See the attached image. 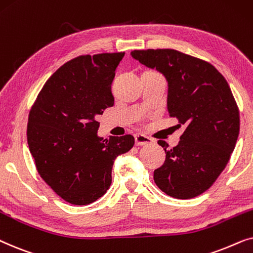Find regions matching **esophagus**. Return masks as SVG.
I'll return each mask as SVG.
<instances>
[{"instance_id":"esophagus-1","label":"esophagus","mask_w":253,"mask_h":253,"mask_svg":"<svg viewBox=\"0 0 253 253\" xmlns=\"http://www.w3.org/2000/svg\"><path fill=\"white\" fill-rule=\"evenodd\" d=\"M134 139H135L136 146H146V144L153 142V140H151L149 136L143 135V134H136V135L134 136Z\"/></svg>"}]
</instances>
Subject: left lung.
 <instances>
[{"instance_id": "8db88e82", "label": "left lung", "mask_w": 253, "mask_h": 253, "mask_svg": "<svg viewBox=\"0 0 253 253\" xmlns=\"http://www.w3.org/2000/svg\"><path fill=\"white\" fill-rule=\"evenodd\" d=\"M130 55L166 77L168 112L186 127L172 149L158 141L167 156L154 171L155 183L177 199L197 197L223 171L240 134V112L228 82L211 63L176 49L133 50Z\"/></svg>"}]
</instances>
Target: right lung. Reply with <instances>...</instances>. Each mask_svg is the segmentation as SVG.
<instances>
[{
    "instance_id": "obj_1",
    "label": "right lung",
    "mask_w": 253,
    "mask_h": 253,
    "mask_svg": "<svg viewBox=\"0 0 253 253\" xmlns=\"http://www.w3.org/2000/svg\"><path fill=\"white\" fill-rule=\"evenodd\" d=\"M125 53L81 55L60 67L29 114L28 143L40 177L67 203L89 205L112 183L114 160L132 135L98 136L96 118L113 106L111 84Z\"/></svg>"
}]
</instances>
